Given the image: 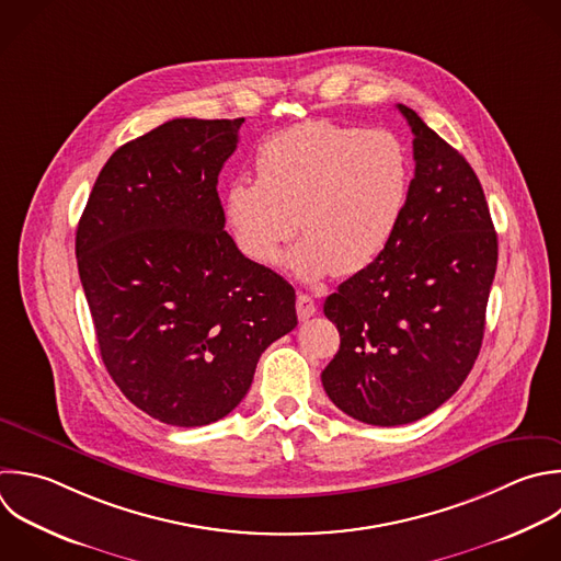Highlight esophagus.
I'll return each mask as SVG.
<instances>
[{
    "label": "esophagus",
    "mask_w": 561,
    "mask_h": 561,
    "mask_svg": "<svg viewBox=\"0 0 561 561\" xmlns=\"http://www.w3.org/2000/svg\"><path fill=\"white\" fill-rule=\"evenodd\" d=\"M296 311H298V318H300V320H309V318L318 311V307H316V302H313V298H311V296H307V294H298Z\"/></svg>",
    "instance_id": "1"
}]
</instances>
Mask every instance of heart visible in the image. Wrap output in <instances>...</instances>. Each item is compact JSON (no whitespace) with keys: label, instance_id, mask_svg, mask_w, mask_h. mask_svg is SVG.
Returning <instances> with one entry per match:
<instances>
[{"label":"heart","instance_id":"b5f03b06","mask_svg":"<svg viewBox=\"0 0 561 561\" xmlns=\"http://www.w3.org/2000/svg\"><path fill=\"white\" fill-rule=\"evenodd\" d=\"M256 180L234 178L224 215L237 248L270 267L296 230L287 267L302 280L353 276L394 239L410 193V156L386 129L307 121L267 136Z\"/></svg>","mask_w":561,"mask_h":561}]
</instances>
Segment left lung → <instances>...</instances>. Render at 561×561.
<instances>
[{"label":"left lung","mask_w":561,"mask_h":561,"mask_svg":"<svg viewBox=\"0 0 561 561\" xmlns=\"http://www.w3.org/2000/svg\"><path fill=\"white\" fill-rule=\"evenodd\" d=\"M414 178L386 252L324 302L340 351L322 370L329 399L370 425L412 423L469 375L484 335L497 237L469 162L405 105Z\"/></svg>","instance_id":"1"}]
</instances>
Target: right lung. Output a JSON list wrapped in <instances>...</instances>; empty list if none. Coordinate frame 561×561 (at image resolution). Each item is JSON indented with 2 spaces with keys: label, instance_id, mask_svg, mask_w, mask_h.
<instances>
[{
  "label": "right lung",
  "instance_id": "add662e5",
  "mask_svg": "<svg viewBox=\"0 0 561 561\" xmlns=\"http://www.w3.org/2000/svg\"><path fill=\"white\" fill-rule=\"evenodd\" d=\"M234 121L175 118L103 167L77 228L101 357L123 394L178 427L224 419L261 353L296 324V291L245 259L217 193Z\"/></svg>",
  "mask_w": 561,
  "mask_h": 561
}]
</instances>
